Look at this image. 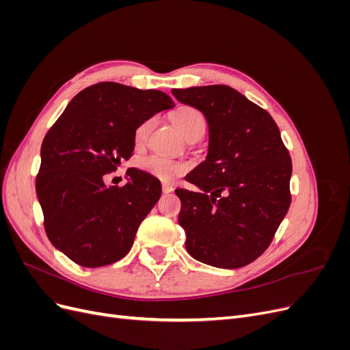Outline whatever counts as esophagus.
Instances as JSON below:
<instances>
[{
	"instance_id": "esophagus-1",
	"label": "esophagus",
	"mask_w": 350,
	"mask_h": 350,
	"mask_svg": "<svg viewBox=\"0 0 350 350\" xmlns=\"http://www.w3.org/2000/svg\"><path fill=\"white\" fill-rule=\"evenodd\" d=\"M162 191H163L165 194H169V193H172V191H174V187H172L171 184H167V183H163V184H162Z\"/></svg>"
}]
</instances>
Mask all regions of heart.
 I'll list each match as a JSON object with an SVG mask.
<instances>
[{
	"label": "heart",
	"instance_id": "b5f03b06",
	"mask_svg": "<svg viewBox=\"0 0 350 350\" xmlns=\"http://www.w3.org/2000/svg\"><path fill=\"white\" fill-rule=\"evenodd\" d=\"M174 120L178 130L181 131V134L185 137V139H188L189 135H194V134H204L206 131L204 116L194 108L179 109L175 113ZM153 125H154V120L149 118L137 126L134 133L135 144H143L146 142L147 135H149ZM137 166H139V169H142L143 172L150 174L159 179H163V181H169V179H172L175 175L185 171L184 165L176 163L171 161L169 157H165L161 154L143 156L137 161Z\"/></svg>",
	"mask_w": 350,
	"mask_h": 350
}]
</instances>
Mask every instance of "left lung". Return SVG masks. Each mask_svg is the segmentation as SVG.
<instances>
[{
  "instance_id": "1",
  "label": "left lung",
  "mask_w": 350,
  "mask_h": 350,
  "mask_svg": "<svg viewBox=\"0 0 350 350\" xmlns=\"http://www.w3.org/2000/svg\"><path fill=\"white\" fill-rule=\"evenodd\" d=\"M204 115L206 161L178 188V221L189 256L219 269H239L267 250L291 206L292 161L269 112L224 84L172 89Z\"/></svg>"
}]
</instances>
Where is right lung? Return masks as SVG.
Instances as JSON below:
<instances>
[{
    "label": "right lung",
    "mask_w": 350,
    "mask_h": 350,
    "mask_svg": "<svg viewBox=\"0 0 350 350\" xmlns=\"http://www.w3.org/2000/svg\"><path fill=\"white\" fill-rule=\"evenodd\" d=\"M174 107L163 92L103 81L77 93L45 135L36 194L51 243L74 262L108 266L131 250L161 181L130 167L118 188L105 175L133 154L137 126Z\"/></svg>",
    "instance_id": "add662e5"
}]
</instances>
